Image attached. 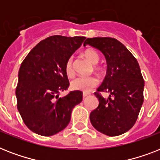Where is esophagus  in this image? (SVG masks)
<instances>
[{
  "label": "esophagus",
  "instance_id": "obj_1",
  "mask_svg": "<svg viewBox=\"0 0 160 160\" xmlns=\"http://www.w3.org/2000/svg\"><path fill=\"white\" fill-rule=\"evenodd\" d=\"M88 95H89V93H85V92H83V94H82V98H87V97H88Z\"/></svg>",
  "mask_w": 160,
  "mask_h": 160
}]
</instances>
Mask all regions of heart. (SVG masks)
<instances>
[{
    "label": "heart",
    "mask_w": 160,
    "mask_h": 160,
    "mask_svg": "<svg viewBox=\"0 0 160 160\" xmlns=\"http://www.w3.org/2000/svg\"><path fill=\"white\" fill-rule=\"evenodd\" d=\"M85 58L93 65V69L99 72L100 68L98 67L96 63H98L99 61V55L94 49H87L83 53ZM65 72L68 76L72 78L74 75V68H73V58L72 57L68 58L65 63ZM99 84V80L96 76H84V77H78L73 79L71 82V87L73 90L80 91L82 92H89L95 88Z\"/></svg>",
    "instance_id": "obj_1"
}]
</instances>
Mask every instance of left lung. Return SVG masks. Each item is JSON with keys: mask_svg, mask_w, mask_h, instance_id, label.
I'll return each mask as SVG.
<instances>
[{"mask_svg": "<svg viewBox=\"0 0 160 160\" xmlns=\"http://www.w3.org/2000/svg\"><path fill=\"white\" fill-rule=\"evenodd\" d=\"M98 48L106 57L107 75L94 94L99 100L91 112L93 127L109 136L124 134L136 122L144 102L145 81L136 58L114 38H88L83 45ZM101 92H109L104 98Z\"/></svg>", "mask_w": 160, "mask_h": 160, "instance_id": "8db88e82", "label": "left lung"}]
</instances>
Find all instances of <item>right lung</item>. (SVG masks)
I'll use <instances>...</instances> for the list:
<instances>
[{"label":"right lung","instance_id":"right-lung-1","mask_svg":"<svg viewBox=\"0 0 160 160\" xmlns=\"http://www.w3.org/2000/svg\"><path fill=\"white\" fill-rule=\"evenodd\" d=\"M86 37L53 35L42 40L20 65L15 95L17 109L24 123L33 132L51 136L68 125L73 107L82 100L80 91L68 90L65 72L68 58L82 45Z\"/></svg>","mask_w":160,"mask_h":160}]
</instances>
